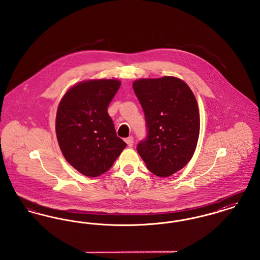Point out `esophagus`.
<instances>
[{"label":"esophagus","mask_w":260,"mask_h":260,"mask_svg":"<svg viewBox=\"0 0 260 260\" xmlns=\"http://www.w3.org/2000/svg\"><path fill=\"white\" fill-rule=\"evenodd\" d=\"M125 142H126L128 147H133V145H134V137L133 136H128L127 138H125Z\"/></svg>","instance_id":"1"}]
</instances>
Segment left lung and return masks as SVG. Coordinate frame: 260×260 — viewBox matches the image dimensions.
Returning <instances> with one entry per match:
<instances>
[{"label":"left lung","mask_w":260,"mask_h":260,"mask_svg":"<svg viewBox=\"0 0 260 260\" xmlns=\"http://www.w3.org/2000/svg\"><path fill=\"white\" fill-rule=\"evenodd\" d=\"M133 87L147 128L136 150L151 173L170 176L194 155L200 133L197 100L190 87L175 77L140 79Z\"/></svg>","instance_id":"left-lung-1"}]
</instances>
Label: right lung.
I'll use <instances>...</instances> for the list:
<instances>
[{"label":"right lung","mask_w":260,"mask_h":260,"mask_svg":"<svg viewBox=\"0 0 260 260\" xmlns=\"http://www.w3.org/2000/svg\"><path fill=\"white\" fill-rule=\"evenodd\" d=\"M120 86L118 80L83 82L71 87L59 103L55 131L62 154L88 177L106 173L126 146L108 114Z\"/></svg>","instance_id":"1"}]
</instances>
